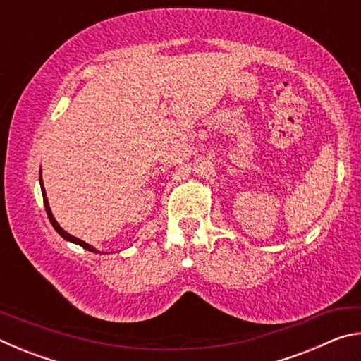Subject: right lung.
I'll list each match as a JSON object with an SVG mask.
<instances>
[{"instance_id":"right-lung-1","label":"right lung","mask_w":361,"mask_h":361,"mask_svg":"<svg viewBox=\"0 0 361 361\" xmlns=\"http://www.w3.org/2000/svg\"><path fill=\"white\" fill-rule=\"evenodd\" d=\"M39 183H41V192H42V200H44V207H46V213H47V216H49V221H51V224L54 226V229H56L60 235L63 237L65 240H70V242H73V243H78V245H81L82 248H85V250H89V252H94V253H97V250L94 248V247H90L89 243H85V242H82V240H79L78 237H73L71 234H68V232H65L62 228H60L59 226V223L56 221V218H54V215H52V212H51V207H49V202H47V197H46V191H44V185H42V180H41V176H39Z\"/></svg>"}]
</instances>
